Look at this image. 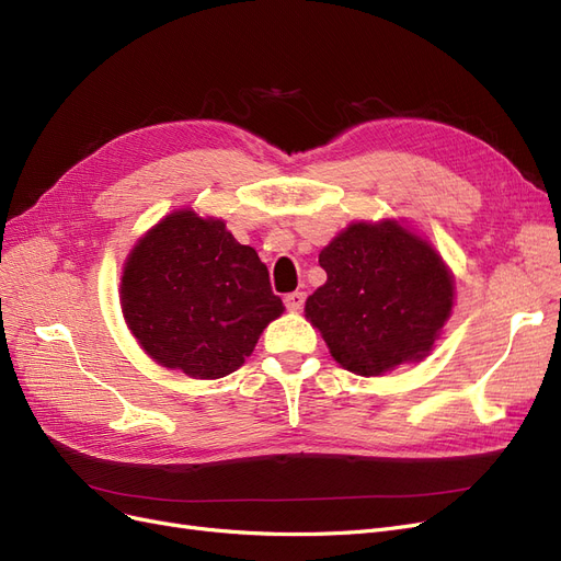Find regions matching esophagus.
I'll return each mask as SVG.
<instances>
[{
  "label": "esophagus",
  "instance_id": "esophagus-1",
  "mask_svg": "<svg viewBox=\"0 0 561 561\" xmlns=\"http://www.w3.org/2000/svg\"><path fill=\"white\" fill-rule=\"evenodd\" d=\"M284 302H286V307L291 312H298V310H302V305H305V291H294V294H288L286 298H284Z\"/></svg>",
  "mask_w": 561,
  "mask_h": 561
}]
</instances>
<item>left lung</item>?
<instances>
[{
	"label": "left lung",
	"instance_id": "obj_1",
	"mask_svg": "<svg viewBox=\"0 0 561 561\" xmlns=\"http://www.w3.org/2000/svg\"><path fill=\"white\" fill-rule=\"evenodd\" d=\"M327 284L305 319L337 364L377 377L426 358L455 307V277L436 249L403 221H354L321 249Z\"/></svg>",
	"mask_w": 561,
	"mask_h": 561
}]
</instances>
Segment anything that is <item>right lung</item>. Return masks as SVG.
Returning <instances> with one entry per match:
<instances>
[{
    "label": "right lung",
    "instance_id": "obj_1",
    "mask_svg": "<svg viewBox=\"0 0 561 561\" xmlns=\"http://www.w3.org/2000/svg\"><path fill=\"white\" fill-rule=\"evenodd\" d=\"M121 310L156 364L219 379L254 352L284 305L256 249L221 219L176 209L141 234L123 263Z\"/></svg>",
    "mask_w": 561,
    "mask_h": 561
}]
</instances>
